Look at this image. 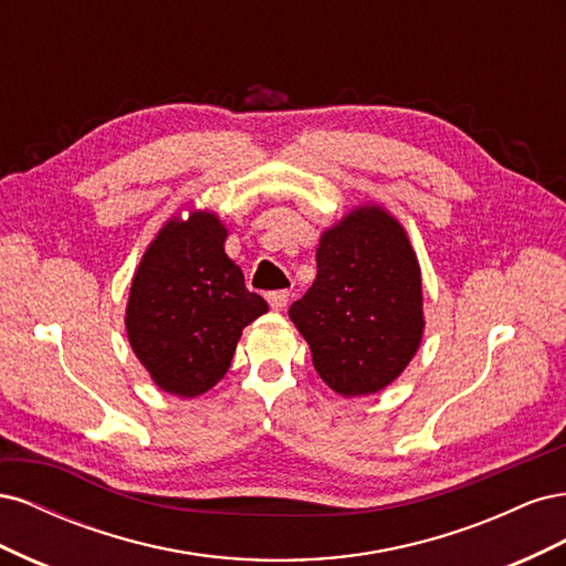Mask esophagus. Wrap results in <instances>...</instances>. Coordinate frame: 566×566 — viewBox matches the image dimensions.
<instances>
[{"label": "esophagus", "mask_w": 566, "mask_h": 566, "mask_svg": "<svg viewBox=\"0 0 566 566\" xmlns=\"http://www.w3.org/2000/svg\"><path fill=\"white\" fill-rule=\"evenodd\" d=\"M266 300H269V304H271V310L281 312V310H285V304H287V300H290V293H287V290H273V293L266 295Z\"/></svg>", "instance_id": "esophagus-1"}]
</instances>
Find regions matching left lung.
<instances>
[{"instance_id": "8db88e82", "label": "left lung", "mask_w": 566, "mask_h": 566, "mask_svg": "<svg viewBox=\"0 0 566 566\" xmlns=\"http://www.w3.org/2000/svg\"><path fill=\"white\" fill-rule=\"evenodd\" d=\"M316 281L290 306L321 380L342 397L391 385L416 356L422 279L413 245L382 205H356L321 233Z\"/></svg>"}]
</instances>
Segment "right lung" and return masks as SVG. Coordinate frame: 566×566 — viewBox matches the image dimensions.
Returning <instances> with one entry per match:
<instances>
[{
    "mask_svg": "<svg viewBox=\"0 0 566 566\" xmlns=\"http://www.w3.org/2000/svg\"><path fill=\"white\" fill-rule=\"evenodd\" d=\"M227 238L210 210L167 219L132 279L125 312L132 352L153 382L181 399L224 378L243 328L269 312L224 252Z\"/></svg>",
    "mask_w": 566,
    "mask_h": 566,
    "instance_id": "right-lung-1",
    "label": "right lung"
}]
</instances>
